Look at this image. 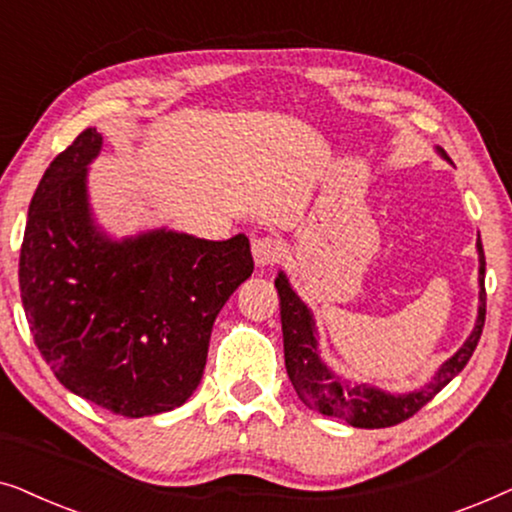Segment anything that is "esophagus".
Returning <instances> with one entry per match:
<instances>
[{
  "instance_id": "1",
  "label": "esophagus",
  "mask_w": 512,
  "mask_h": 512,
  "mask_svg": "<svg viewBox=\"0 0 512 512\" xmlns=\"http://www.w3.org/2000/svg\"><path fill=\"white\" fill-rule=\"evenodd\" d=\"M251 256H254L258 268L275 265L282 258V242L275 240V237H256L251 242Z\"/></svg>"
}]
</instances>
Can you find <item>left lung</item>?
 Returning a JSON list of instances; mask_svg holds the SVG:
<instances>
[{
  "label": "left lung",
  "instance_id": "left-lung-1",
  "mask_svg": "<svg viewBox=\"0 0 512 512\" xmlns=\"http://www.w3.org/2000/svg\"><path fill=\"white\" fill-rule=\"evenodd\" d=\"M445 156V153H443ZM447 158V156H445ZM450 160V158H447ZM480 251V312L478 324L466 345L445 361L431 384L424 389L412 391L408 396H391L380 389L366 387V384H347L338 375H333L317 354V340H314V324L310 310L300 303V298L291 291L284 275L275 279V289L279 296V317H282L284 333V359L286 373L296 389L300 401L310 410L321 415L345 419L356 429H387V426L401 424L410 419L415 412L424 408L440 389L447 387L457 377L471 359L475 347H478L482 328H485L487 314V293H485V251L478 240Z\"/></svg>",
  "mask_w": 512,
  "mask_h": 512
}]
</instances>
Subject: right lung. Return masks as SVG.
I'll use <instances>...</instances> for the list:
<instances>
[{"label": "right lung", "instance_id": "1", "mask_svg": "<svg viewBox=\"0 0 512 512\" xmlns=\"http://www.w3.org/2000/svg\"><path fill=\"white\" fill-rule=\"evenodd\" d=\"M83 130L41 177L20 247L34 345L76 396L123 417L179 408L200 384L216 314L254 272L249 240L158 233L114 244L90 223Z\"/></svg>", "mask_w": 512, "mask_h": 512}]
</instances>
